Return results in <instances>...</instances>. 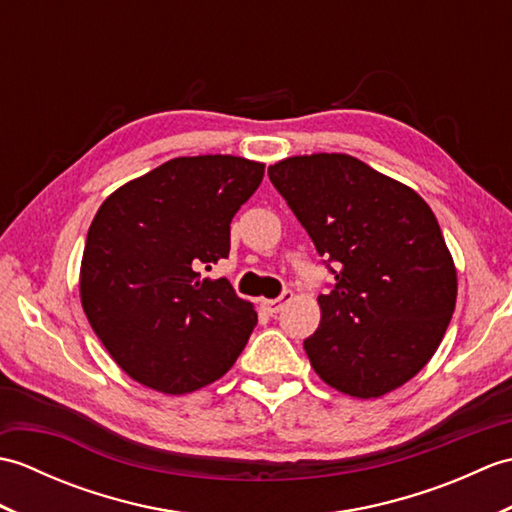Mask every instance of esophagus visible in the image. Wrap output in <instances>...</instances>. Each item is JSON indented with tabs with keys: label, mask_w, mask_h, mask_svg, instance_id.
<instances>
[{
	"label": "esophagus",
	"mask_w": 512,
	"mask_h": 512,
	"mask_svg": "<svg viewBox=\"0 0 512 512\" xmlns=\"http://www.w3.org/2000/svg\"><path fill=\"white\" fill-rule=\"evenodd\" d=\"M290 299H292V292L286 290L284 295H281L279 299H262V301H259V306H262V310L268 312V314H277L281 308L286 306V303H288Z\"/></svg>",
	"instance_id": "1"
}]
</instances>
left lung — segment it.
I'll list each match as a JSON object with an SVG mask.
<instances>
[{
  "label": "left lung",
  "mask_w": 512,
  "mask_h": 512,
  "mask_svg": "<svg viewBox=\"0 0 512 512\" xmlns=\"http://www.w3.org/2000/svg\"><path fill=\"white\" fill-rule=\"evenodd\" d=\"M336 284L303 341L325 385L380 398L436 354L458 299V270L436 215L407 184L347 154L292 156L268 167Z\"/></svg>",
  "instance_id": "obj_1"
}]
</instances>
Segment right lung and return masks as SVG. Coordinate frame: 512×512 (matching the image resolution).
Segmentation results:
<instances>
[{
  "label": "right lung",
  "instance_id": "obj_1",
  "mask_svg": "<svg viewBox=\"0 0 512 512\" xmlns=\"http://www.w3.org/2000/svg\"><path fill=\"white\" fill-rule=\"evenodd\" d=\"M264 162L182 156L125 182L96 211L79 292L123 372L160 394H191L233 367L257 323L253 303L200 268L228 257L231 220Z\"/></svg>",
  "mask_w": 512,
  "mask_h": 512
}]
</instances>
